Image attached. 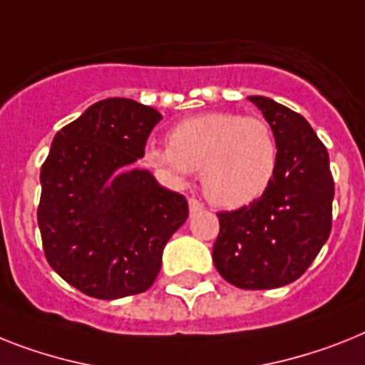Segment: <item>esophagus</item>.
<instances>
[{
  "label": "esophagus",
  "instance_id": "esophagus-1",
  "mask_svg": "<svg viewBox=\"0 0 365 365\" xmlns=\"http://www.w3.org/2000/svg\"><path fill=\"white\" fill-rule=\"evenodd\" d=\"M188 207H190V212H192V215H195V212H200V210L205 209L203 203H201L200 200H195V197H190Z\"/></svg>",
  "mask_w": 365,
  "mask_h": 365
}]
</instances>
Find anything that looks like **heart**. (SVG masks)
<instances>
[{"label": "heart", "mask_w": 365, "mask_h": 365, "mask_svg": "<svg viewBox=\"0 0 365 365\" xmlns=\"http://www.w3.org/2000/svg\"><path fill=\"white\" fill-rule=\"evenodd\" d=\"M147 158L175 180L200 170L205 194L237 209L269 190L278 170V140L263 117L209 111L188 117L168 134V145L153 147Z\"/></svg>", "instance_id": "1"}]
</instances>
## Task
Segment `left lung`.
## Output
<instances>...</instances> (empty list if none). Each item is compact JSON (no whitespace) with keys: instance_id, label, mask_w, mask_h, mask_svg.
<instances>
[{"instance_id":"left-lung-1","label":"left lung","mask_w":365,"mask_h":365,"mask_svg":"<svg viewBox=\"0 0 365 365\" xmlns=\"http://www.w3.org/2000/svg\"><path fill=\"white\" fill-rule=\"evenodd\" d=\"M278 140V170L254 203L218 212L212 261L240 289H276L298 279L332 231L334 177L328 150L300 113L250 96Z\"/></svg>"}]
</instances>
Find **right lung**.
Listing matches in <instances>:
<instances>
[{"instance_id": "1", "label": "right lung", "mask_w": 365, "mask_h": 365, "mask_svg": "<svg viewBox=\"0 0 365 365\" xmlns=\"http://www.w3.org/2000/svg\"><path fill=\"white\" fill-rule=\"evenodd\" d=\"M162 115L106 98L57 132L41 168L37 222L46 261L87 297L113 300L155 284L162 250L188 218L182 194L149 171L119 168L145 155Z\"/></svg>"}]
</instances>
